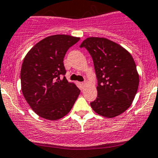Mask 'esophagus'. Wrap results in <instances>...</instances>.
<instances>
[{"label":"esophagus","mask_w":158,"mask_h":158,"mask_svg":"<svg viewBox=\"0 0 158 158\" xmlns=\"http://www.w3.org/2000/svg\"><path fill=\"white\" fill-rule=\"evenodd\" d=\"M79 85H80L81 88H83L85 86V82H79Z\"/></svg>","instance_id":"1"}]
</instances>
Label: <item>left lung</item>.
Here are the masks:
<instances>
[{
  "label": "left lung",
  "mask_w": 158,
  "mask_h": 158,
  "mask_svg": "<svg viewBox=\"0 0 158 158\" xmlns=\"http://www.w3.org/2000/svg\"><path fill=\"white\" fill-rule=\"evenodd\" d=\"M80 48H85L92 56L98 79V96L91 107L102 117L119 116L130 107L139 88V76L132 55L105 38H87Z\"/></svg>",
  "instance_id": "1"
}]
</instances>
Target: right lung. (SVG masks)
I'll return each instance as SVG.
<instances>
[{"label": "right lung", "instance_id": "obj_1", "mask_svg": "<svg viewBox=\"0 0 158 158\" xmlns=\"http://www.w3.org/2000/svg\"><path fill=\"white\" fill-rule=\"evenodd\" d=\"M67 35H54L35 44L25 57L20 73L25 99L39 117L57 120L72 109L80 90L65 76L64 58L79 41Z\"/></svg>", "mask_w": 158, "mask_h": 158}]
</instances>
